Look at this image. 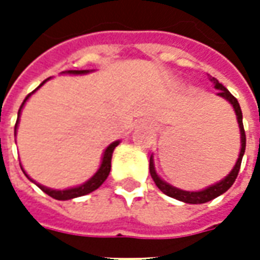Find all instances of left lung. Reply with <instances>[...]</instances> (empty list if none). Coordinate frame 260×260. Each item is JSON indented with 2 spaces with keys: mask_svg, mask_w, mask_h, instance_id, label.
Returning <instances> with one entry per match:
<instances>
[{
  "mask_svg": "<svg viewBox=\"0 0 260 260\" xmlns=\"http://www.w3.org/2000/svg\"><path fill=\"white\" fill-rule=\"evenodd\" d=\"M209 79L212 82L214 87L217 89L218 93L217 96L223 97L225 99L227 102L233 106L235 111V115H237V121H238V126H240V132H241V150H240V156H238V160H237V163H235L234 169L231 170V173H230L225 178L220 181V182H216L214 185L207 186L206 189H202V191L198 192H191V191H182L180 188H175V186L170 185L167 184L166 181H163L156 173V170H154V164H153V157H150V164H149V170H150V175H152L153 181H154V184L157 185V188L160 191L166 193L170 198H174L177 201L181 202H185V203H192V205H198V203H206V202L212 201L214 198H217L221 193H224L225 191H229L231 185L234 184L235 178H237V175H238V171H240L241 167V161H242V156H244V153H245V145H246V138H245V131H244V124H242V111H241L240 107V103L238 100L235 99L231 93H230L225 87H224L220 82H218L216 78H213L209 75Z\"/></svg>",
  "mask_w": 260,
  "mask_h": 260,
  "instance_id": "left-lung-1",
  "label": "left lung"
}]
</instances>
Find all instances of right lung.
<instances>
[{"label":"right lung","mask_w":260,"mask_h":260,"mask_svg":"<svg viewBox=\"0 0 260 260\" xmlns=\"http://www.w3.org/2000/svg\"><path fill=\"white\" fill-rule=\"evenodd\" d=\"M87 72H90V71H89V69H83V71H65V72H62V74L83 75V74H87ZM48 79H50V78H48ZM48 79L43 80L39 87H42V86L44 85ZM39 87H37V89H39ZM37 89H35L31 93H29V94L26 96L25 100H23V103H22L19 111H18V119H16V124H15V134H16V128H18V122H19V117H20V113H22V108H23V106H25V103L27 102V99H29V97H30L31 94L37 90ZM118 145H119V141H115L113 142V143H111L106 150H104V154H103V158H102V164H100V169L97 170V173L91 177L90 180L86 181L85 184H82V185L75 186V188H69V189H62V191H59V189H51V188H47V186L36 184V182L31 180L29 175L26 174L25 170L22 169V167H20V169H22V171L25 173L26 177H27L31 182H35V184H36V185L39 186L43 192H46L48 196H51V198L57 199V201H69V199H74V198H78V196L87 195V193H90V192L96 191L97 188L102 185L104 181L107 180L108 174H110V170H111V157H113V152H114V149L118 146Z\"/></svg>","instance_id":"add662e5"}]
</instances>
